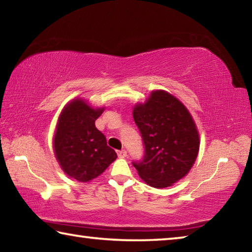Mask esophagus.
<instances>
[{"mask_svg":"<svg viewBox=\"0 0 252 252\" xmlns=\"http://www.w3.org/2000/svg\"><path fill=\"white\" fill-rule=\"evenodd\" d=\"M118 157L119 158H126V151L125 150V149H122V150L118 151Z\"/></svg>","mask_w":252,"mask_h":252,"instance_id":"obj_1","label":"esophagus"}]
</instances>
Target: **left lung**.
Masks as SVG:
<instances>
[{"label":"left lung","mask_w":252,"mask_h":252,"mask_svg":"<svg viewBox=\"0 0 252 252\" xmlns=\"http://www.w3.org/2000/svg\"><path fill=\"white\" fill-rule=\"evenodd\" d=\"M133 119L141 133L144 153L132 161L148 185L165 188L189 172L199 151V134L186 106L165 91H153L136 105Z\"/></svg>","instance_id":"1"}]
</instances>
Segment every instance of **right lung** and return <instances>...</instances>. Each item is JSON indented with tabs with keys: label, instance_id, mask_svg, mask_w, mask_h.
I'll return each mask as SVG.
<instances>
[{
	"label": "right lung",
	"instance_id": "1",
	"mask_svg": "<svg viewBox=\"0 0 252 252\" xmlns=\"http://www.w3.org/2000/svg\"><path fill=\"white\" fill-rule=\"evenodd\" d=\"M103 109H92L82 100L65 106L54 136L55 157L67 176L88 182L104 171L118 156L95 127Z\"/></svg>",
	"mask_w": 252,
	"mask_h": 252
}]
</instances>
